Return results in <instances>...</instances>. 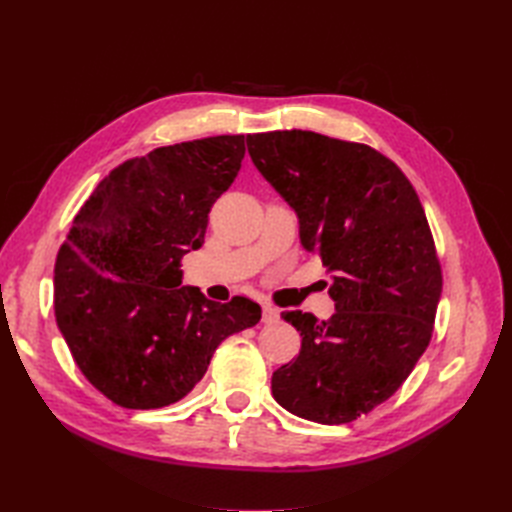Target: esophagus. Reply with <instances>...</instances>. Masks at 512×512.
I'll return each instance as SVG.
<instances>
[{
    "mask_svg": "<svg viewBox=\"0 0 512 512\" xmlns=\"http://www.w3.org/2000/svg\"><path fill=\"white\" fill-rule=\"evenodd\" d=\"M277 320H280V309L269 305V303L262 305V322L271 324V322H277Z\"/></svg>",
    "mask_w": 512,
    "mask_h": 512,
    "instance_id": "obj_1",
    "label": "esophagus"
}]
</instances>
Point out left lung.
Here are the masks:
<instances>
[{"mask_svg":"<svg viewBox=\"0 0 512 512\" xmlns=\"http://www.w3.org/2000/svg\"><path fill=\"white\" fill-rule=\"evenodd\" d=\"M247 151L297 213L301 245L333 273L329 320L282 312L301 350L273 371V397L307 421H356L429 346L442 271L421 200L395 162L361 143L277 130L247 134Z\"/></svg>","mask_w":512,"mask_h":512,"instance_id":"obj_1","label":"left lung"}]
</instances>
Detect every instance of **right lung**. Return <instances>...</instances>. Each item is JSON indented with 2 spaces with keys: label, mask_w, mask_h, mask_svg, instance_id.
Instances as JSON below:
<instances>
[{
  "label": "right lung",
  "mask_w": 512,
  "mask_h": 512,
  "mask_svg": "<svg viewBox=\"0 0 512 512\" xmlns=\"http://www.w3.org/2000/svg\"><path fill=\"white\" fill-rule=\"evenodd\" d=\"M243 134L158 147L113 168L76 213L55 262V318L83 376L130 410L170 406L260 305L181 286L209 211L235 181Z\"/></svg>",
  "instance_id": "add662e5"
}]
</instances>
